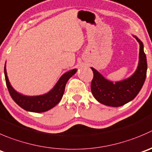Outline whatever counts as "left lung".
<instances>
[{
	"instance_id": "obj_1",
	"label": "left lung",
	"mask_w": 152,
	"mask_h": 152,
	"mask_svg": "<svg viewBox=\"0 0 152 152\" xmlns=\"http://www.w3.org/2000/svg\"><path fill=\"white\" fill-rule=\"evenodd\" d=\"M140 44L139 62L134 73L124 80L113 82L107 80L94 67L91 82V92L100 103L111 107H120L133 100L143 85L146 77V56L143 50V44L137 37L133 35Z\"/></svg>"
}]
</instances>
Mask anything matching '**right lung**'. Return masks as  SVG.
<instances>
[{
    "mask_svg": "<svg viewBox=\"0 0 152 152\" xmlns=\"http://www.w3.org/2000/svg\"><path fill=\"white\" fill-rule=\"evenodd\" d=\"M77 71L76 69H73L62 75L58 79L57 83L52 90L47 94L39 96H25L17 92L10 85L6 69L4 66V75H5L6 83L10 96L12 99L24 110L35 113H42L49 110L56 105L64 94L65 85L67 81Z\"/></svg>",
    "mask_w": 152,
    "mask_h": 152,
    "instance_id": "right-lung-1",
    "label": "right lung"
}]
</instances>
